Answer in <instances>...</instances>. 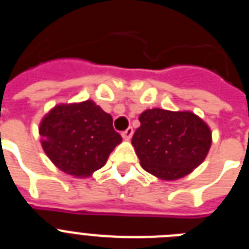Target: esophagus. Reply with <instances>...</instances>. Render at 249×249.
I'll return each mask as SVG.
<instances>
[{
    "mask_svg": "<svg viewBox=\"0 0 249 249\" xmlns=\"http://www.w3.org/2000/svg\"><path fill=\"white\" fill-rule=\"evenodd\" d=\"M132 135H133V128H132V127H128L126 131L122 132V137L124 138V140H129V138L132 137Z\"/></svg>",
    "mask_w": 249,
    "mask_h": 249,
    "instance_id": "34e87169",
    "label": "esophagus"
}]
</instances>
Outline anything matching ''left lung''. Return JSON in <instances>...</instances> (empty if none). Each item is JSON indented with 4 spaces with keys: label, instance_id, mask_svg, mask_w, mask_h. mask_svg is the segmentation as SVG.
Listing matches in <instances>:
<instances>
[{
    "label": "left lung",
    "instance_id": "8db88e82",
    "mask_svg": "<svg viewBox=\"0 0 249 249\" xmlns=\"http://www.w3.org/2000/svg\"><path fill=\"white\" fill-rule=\"evenodd\" d=\"M132 144L141 166L151 175L173 181L199 166L212 143L210 127L192 112L147 109Z\"/></svg>",
    "mask_w": 249,
    "mask_h": 249
}]
</instances>
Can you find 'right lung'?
<instances>
[{"label": "right lung", "mask_w": 249, "mask_h": 249, "mask_svg": "<svg viewBox=\"0 0 249 249\" xmlns=\"http://www.w3.org/2000/svg\"><path fill=\"white\" fill-rule=\"evenodd\" d=\"M113 120L92 101L58 105L39 124L42 147L62 172L87 177L107 162L122 137Z\"/></svg>", "instance_id": "obj_1"}]
</instances>
